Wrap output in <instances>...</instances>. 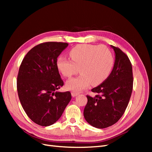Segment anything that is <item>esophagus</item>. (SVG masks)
<instances>
[{
    "instance_id": "esophagus-1",
    "label": "esophagus",
    "mask_w": 152,
    "mask_h": 152,
    "mask_svg": "<svg viewBox=\"0 0 152 152\" xmlns=\"http://www.w3.org/2000/svg\"><path fill=\"white\" fill-rule=\"evenodd\" d=\"M71 94H72V96H73V97H75V96L79 94V93H77V92H75V91H72Z\"/></svg>"
}]
</instances>
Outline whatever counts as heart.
I'll list each match as a JSON object with an SVG mask.
<instances>
[{"mask_svg":"<svg viewBox=\"0 0 152 152\" xmlns=\"http://www.w3.org/2000/svg\"><path fill=\"white\" fill-rule=\"evenodd\" d=\"M71 60L59 56L56 65L58 70L66 77H70L78 72L80 75L69 79L66 88L74 91L83 90L91 84L98 85L109 76L114 65L111 50L106 45L82 44L69 52Z\"/></svg>","mask_w":152,"mask_h":152,"instance_id":"heart-1","label":"heart"}]
</instances>
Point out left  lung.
<instances>
[{
  "label": "left lung",
  "instance_id": "8db88e82",
  "mask_svg": "<svg viewBox=\"0 0 152 152\" xmlns=\"http://www.w3.org/2000/svg\"><path fill=\"white\" fill-rule=\"evenodd\" d=\"M115 54L113 70L103 83L92 89L96 95L87 96L84 116L90 125L104 129L120 119L127 107L133 87L132 68L128 56L118 48L110 45Z\"/></svg>",
  "mask_w": 152,
  "mask_h": 152
}]
</instances>
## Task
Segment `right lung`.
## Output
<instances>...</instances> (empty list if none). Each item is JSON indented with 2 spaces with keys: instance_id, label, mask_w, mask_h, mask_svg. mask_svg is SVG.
Masks as SVG:
<instances>
[{
  "instance_id": "obj_1",
  "label": "right lung",
  "mask_w": 152,
  "mask_h": 152,
  "mask_svg": "<svg viewBox=\"0 0 152 152\" xmlns=\"http://www.w3.org/2000/svg\"><path fill=\"white\" fill-rule=\"evenodd\" d=\"M65 42H48L30 50L23 59L17 77L19 99L28 117L41 126L61 117L72 99L69 91L58 92L64 84L56 63Z\"/></svg>"
}]
</instances>
